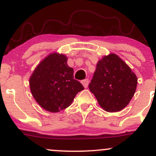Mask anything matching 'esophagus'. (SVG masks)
Wrapping results in <instances>:
<instances>
[{"label": "esophagus", "instance_id": "esophagus-1", "mask_svg": "<svg viewBox=\"0 0 156 156\" xmlns=\"http://www.w3.org/2000/svg\"><path fill=\"white\" fill-rule=\"evenodd\" d=\"M81 83L83 84V86L85 88H87L88 87V84H89V80L88 79H84L83 80H81Z\"/></svg>", "mask_w": 156, "mask_h": 156}]
</instances>
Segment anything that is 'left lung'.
<instances>
[{
    "label": "left lung",
    "mask_w": 156,
    "mask_h": 156,
    "mask_svg": "<svg viewBox=\"0 0 156 156\" xmlns=\"http://www.w3.org/2000/svg\"><path fill=\"white\" fill-rule=\"evenodd\" d=\"M137 80L124 61L110 53L98 61L89 88L105 112H119L133 97Z\"/></svg>",
    "instance_id": "left-lung-1"
}]
</instances>
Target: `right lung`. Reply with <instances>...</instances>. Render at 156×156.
I'll return each instance as SVG.
<instances>
[{
	"label": "right lung",
	"mask_w": 156,
	"mask_h": 156,
	"mask_svg": "<svg viewBox=\"0 0 156 156\" xmlns=\"http://www.w3.org/2000/svg\"><path fill=\"white\" fill-rule=\"evenodd\" d=\"M67 57L53 53L35 68L30 77L32 95L42 108L55 113L67 108L75 97L84 89L73 78V69L67 65Z\"/></svg>",
	"instance_id": "obj_1"
}]
</instances>
